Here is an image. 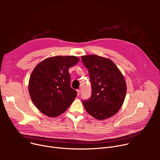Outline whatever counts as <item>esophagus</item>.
I'll return each mask as SVG.
<instances>
[{"mask_svg": "<svg viewBox=\"0 0 160 160\" xmlns=\"http://www.w3.org/2000/svg\"><path fill=\"white\" fill-rule=\"evenodd\" d=\"M77 95H78V96H79L80 94V89H77Z\"/></svg>", "mask_w": 160, "mask_h": 160, "instance_id": "1", "label": "esophagus"}]
</instances>
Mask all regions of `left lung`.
I'll return each instance as SVG.
<instances>
[{
  "mask_svg": "<svg viewBox=\"0 0 160 160\" xmlns=\"http://www.w3.org/2000/svg\"><path fill=\"white\" fill-rule=\"evenodd\" d=\"M89 71L92 93L83 100L87 112L98 120L106 119L117 113L122 106L127 93L123 75L109 59L97 55L81 57Z\"/></svg>",
  "mask_w": 160,
  "mask_h": 160,
  "instance_id": "obj_1",
  "label": "left lung"
}]
</instances>
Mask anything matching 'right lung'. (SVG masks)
I'll return each instance as SVG.
<instances>
[{"mask_svg":"<svg viewBox=\"0 0 160 160\" xmlns=\"http://www.w3.org/2000/svg\"><path fill=\"white\" fill-rule=\"evenodd\" d=\"M79 61L77 56H54L40 62L32 71L28 90L32 102L43 114L61 115L74 101L77 92L71 87L69 69Z\"/></svg>","mask_w":160,"mask_h":160,"instance_id":"right-lung-1","label":"right lung"}]
</instances>
